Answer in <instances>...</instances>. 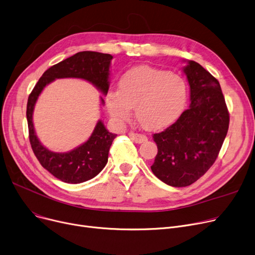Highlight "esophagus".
Segmentation results:
<instances>
[{
	"label": "esophagus",
	"mask_w": 255,
	"mask_h": 255,
	"mask_svg": "<svg viewBox=\"0 0 255 255\" xmlns=\"http://www.w3.org/2000/svg\"><path fill=\"white\" fill-rule=\"evenodd\" d=\"M129 138L134 141L136 143H144L147 141V137L145 136V134H142V133H138V132H133V131H130L128 133Z\"/></svg>",
	"instance_id": "1"
}]
</instances>
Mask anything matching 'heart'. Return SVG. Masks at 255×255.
<instances>
[{
	"label": "heart",
	"instance_id": "b5f03b06",
	"mask_svg": "<svg viewBox=\"0 0 255 255\" xmlns=\"http://www.w3.org/2000/svg\"><path fill=\"white\" fill-rule=\"evenodd\" d=\"M187 100V86L178 75L148 66L127 71L118 91H109L106 105L116 122H128L131 108L138 123L147 130L173 125L180 117Z\"/></svg>",
	"mask_w": 255,
	"mask_h": 255
}]
</instances>
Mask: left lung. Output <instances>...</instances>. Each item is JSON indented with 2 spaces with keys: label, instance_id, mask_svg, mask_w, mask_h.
Masks as SVG:
<instances>
[{
  "label": "left lung",
  "instance_id": "8db88e82",
  "mask_svg": "<svg viewBox=\"0 0 255 255\" xmlns=\"http://www.w3.org/2000/svg\"><path fill=\"white\" fill-rule=\"evenodd\" d=\"M183 72L190 86V106L175 124L152 136L157 154L151 170L174 187L192 184L212 167L230 125L218 80L193 61Z\"/></svg>",
  "mask_w": 255,
  "mask_h": 255
}]
</instances>
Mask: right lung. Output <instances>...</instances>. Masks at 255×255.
I'll use <instances>...</instances> for the list:
<instances>
[{
    "instance_id": "obj_1",
    "label": "right lung",
    "mask_w": 255,
    "mask_h": 255,
    "mask_svg": "<svg viewBox=\"0 0 255 255\" xmlns=\"http://www.w3.org/2000/svg\"><path fill=\"white\" fill-rule=\"evenodd\" d=\"M113 56L96 51H81L44 72L29 94L26 105L28 137L33 151L41 166L55 178L66 183L77 184L96 177L106 166L113 140L117 134L109 132L99 121L92 136L79 147L65 153L48 150L39 141L33 124L35 104L43 88L58 78H80L94 84L107 95L109 89V68ZM102 104L104 100L101 98Z\"/></svg>"
}]
</instances>
